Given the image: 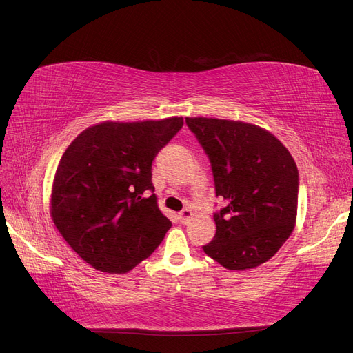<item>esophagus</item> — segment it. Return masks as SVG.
Wrapping results in <instances>:
<instances>
[{
	"mask_svg": "<svg viewBox=\"0 0 353 353\" xmlns=\"http://www.w3.org/2000/svg\"><path fill=\"white\" fill-rule=\"evenodd\" d=\"M192 211L190 210H183L181 211L180 214H179V219H180V223L181 224H186V223H189V219L192 218Z\"/></svg>",
	"mask_w": 353,
	"mask_h": 353,
	"instance_id": "esophagus-1",
	"label": "esophagus"
}]
</instances>
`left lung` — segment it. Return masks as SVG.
I'll use <instances>...</instances> for the list:
<instances>
[{
	"instance_id": "8db88e82",
	"label": "left lung",
	"mask_w": 353,
	"mask_h": 353,
	"mask_svg": "<svg viewBox=\"0 0 353 353\" xmlns=\"http://www.w3.org/2000/svg\"><path fill=\"white\" fill-rule=\"evenodd\" d=\"M211 161L216 232L203 252L231 270L253 269L276 254L295 227L298 168L282 142L260 126L186 117Z\"/></svg>"
}]
</instances>
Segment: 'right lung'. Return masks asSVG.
I'll use <instances>...</instances> for the list:
<instances>
[{
  "mask_svg": "<svg viewBox=\"0 0 353 353\" xmlns=\"http://www.w3.org/2000/svg\"><path fill=\"white\" fill-rule=\"evenodd\" d=\"M181 126L183 117L103 122L83 130L63 152L50 215L90 266L125 273L163 241L172 223L157 205L151 167Z\"/></svg>",
  "mask_w": 353,
  "mask_h": 353,
  "instance_id": "obj_1",
  "label": "right lung"
}]
</instances>
